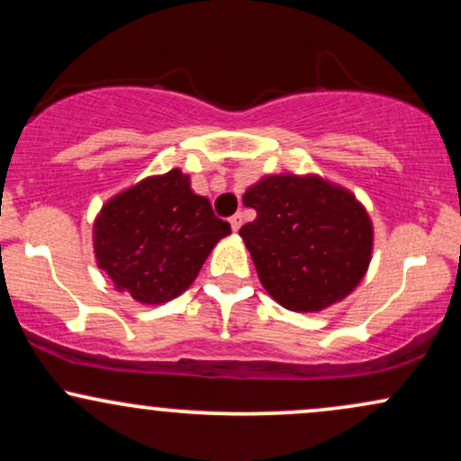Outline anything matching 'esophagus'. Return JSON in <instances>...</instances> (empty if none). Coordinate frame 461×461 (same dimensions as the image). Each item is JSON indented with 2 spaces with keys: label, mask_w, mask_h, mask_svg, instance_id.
<instances>
[{
  "label": "esophagus",
  "mask_w": 461,
  "mask_h": 461,
  "mask_svg": "<svg viewBox=\"0 0 461 461\" xmlns=\"http://www.w3.org/2000/svg\"><path fill=\"white\" fill-rule=\"evenodd\" d=\"M230 225H231V230H234V231L240 230V225H242V214H234V216H231Z\"/></svg>",
  "instance_id": "esophagus-1"
}]
</instances>
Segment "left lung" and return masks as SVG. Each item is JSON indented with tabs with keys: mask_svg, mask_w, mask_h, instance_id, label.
I'll return each mask as SVG.
<instances>
[{
	"mask_svg": "<svg viewBox=\"0 0 461 461\" xmlns=\"http://www.w3.org/2000/svg\"><path fill=\"white\" fill-rule=\"evenodd\" d=\"M258 212L240 227L258 277L285 310L321 312L362 282L373 258V221L356 194L321 176H264L247 188Z\"/></svg>",
	"mask_w": 461,
	"mask_h": 461,
	"instance_id": "1",
	"label": "left lung"
}]
</instances>
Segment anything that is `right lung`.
Instances as JSON below:
<instances>
[{
	"label": "right lung",
	"instance_id": "add662e5",
	"mask_svg": "<svg viewBox=\"0 0 461 461\" xmlns=\"http://www.w3.org/2000/svg\"><path fill=\"white\" fill-rule=\"evenodd\" d=\"M230 234V223L194 194L186 173L171 168L105 201L93 223V249L119 293L160 305L190 288L216 242Z\"/></svg>",
	"mask_w": 461,
	"mask_h": 461
}]
</instances>
